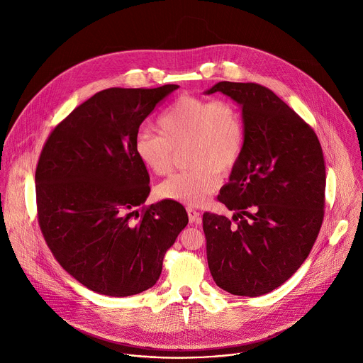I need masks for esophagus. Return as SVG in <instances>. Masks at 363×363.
Returning a JSON list of instances; mask_svg holds the SVG:
<instances>
[{
    "label": "esophagus",
    "mask_w": 363,
    "mask_h": 363,
    "mask_svg": "<svg viewBox=\"0 0 363 363\" xmlns=\"http://www.w3.org/2000/svg\"><path fill=\"white\" fill-rule=\"evenodd\" d=\"M186 213H188V218H189V223H198L201 220V216L198 211H195L194 208H191V206H188L186 208Z\"/></svg>",
    "instance_id": "obj_1"
}]
</instances>
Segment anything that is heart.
I'll return each mask as SVG.
<instances>
[{
  "instance_id": "1",
  "label": "heart",
  "mask_w": 363,
  "mask_h": 363,
  "mask_svg": "<svg viewBox=\"0 0 363 363\" xmlns=\"http://www.w3.org/2000/svg\"><path fill=\"white\" fill-rule=\"evenodd\" d=\"M158 130L136 135L135 155L149 172L165 175L175 152L185 146L189 168L162 181L157 194L186 205H202L208 199L221 184V172H231L244 152V121L228 100L182 94L160 116Z\"/></svg>"
}]
</instances>
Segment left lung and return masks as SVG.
I'll list each match as a JSON object with an SVG mask.
<instances>
[{"mask_svg": "<svg viewBox=\"0 0 363 363\" xmlns=\"http://www.w3.org/2000/svg\"><path fill=\"white\" fill-rule=\"evenodd\" d=\"M241 106L245 143L218 201L230 211L205 213L206 258L218 287L257 297L289 280L312 250L325 216L326 171L320 142L293 109L257 83L220 82Z\"/></svg>", "mask_w": 363, "mask_h": 363, "instance_id": "left-lung-1", "label": "left lung"}]
</instances>
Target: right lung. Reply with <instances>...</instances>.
Listing matches in <instances>:
<instances>
[{
  "label": "right lung",
  "mask_w": 363,
  "mask_h": 363,
  "mask_svg": "<svg viewBox=\"0 0 363 363\" xmlns=\"http://www.w3.org/2000/svg\"><path fill=\"white\" fill-rule=\"evenodd\" d=\"M178 84L112 87L50 133L35 169L38 224L60 266L87 289L126 297L158 281L168 248L188 224L175 201L145 203L149 174L133 142Z\"/></svg>",
  "instance_id": "right-lung-1"
}]
</instances>
